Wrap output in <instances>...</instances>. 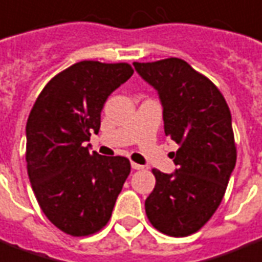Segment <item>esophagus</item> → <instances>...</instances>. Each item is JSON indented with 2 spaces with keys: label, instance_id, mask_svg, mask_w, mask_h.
Segmentation results:
<instances>
[{
  "label": "esophagus",
  "instance_id": "34e87169",
  "mask_svg": "<svg viewBox=\"0 0 262 262\" xmlns=\"http://www.w3.org/2000/svg\"><path fill=\"white\" fill-rule=\"evenodd\" d=\"M141 165H139V163H136V162H132V169H135V170H140L141 169Z\"/></svg>",
  "mask_w": 262,
  "mask_h": 262
}]
</instances>
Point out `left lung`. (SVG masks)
Listing matches in <instances>:
<instances>
[{
	"label": "left lung",
	"instance_id": "8db88e82",
	"mask_svg": "<svg viewBox=\"0 0 262 262\" xmlns=\"http://www.w3.org/2000/svg\"><path fill=\"white\" fill-rule=\"evenodd\" d=\"M133 66L158 91L165 135L180 145L173 152L174 173L152 169L157 183L145 213L159 232L188 236L214 214L236 163L231 111L219 88L184 60Z\"/></svg>",
	"mask_w": 262,
	"mask_h": 262
}]
</instances>
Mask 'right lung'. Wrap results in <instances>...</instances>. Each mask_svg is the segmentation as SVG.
<instances>
[{
  "instance_id": "add662e5",
  "label": "right lung",
  "mask_w": 262,
  "mask_h": 262,
  "mask_svg": "<svg viewBox=\"0 0 262 262\" xmlns=\"http://www.w3.org/2000/svg\"><path fill=\"white\" fill-rule=\"evenodd\" d=\"M133 75L127 63L83 60L52 78L26 125V162L38 205L52 224L88 236L108 223L130 173L125 157H103L83 145L99 133L105 100Z\"/></svg>"
}]
</instances>
